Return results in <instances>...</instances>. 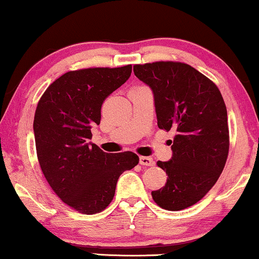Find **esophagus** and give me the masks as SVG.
<instances>
[{"instance_id":"34e87169","label":"esophagus","mask_w":259,"mask_h":259,"mask_svg":"<svg viewBox=\"0 0 259 259\" xmlns=\"http://www.w3.org/2000/svg\"><path fill=\"white\" fill-rule=\"evenodd\" d=\"M139 162H140V165H143V166H153L154 165L153 159L150 157H143V155L139 158Z\"/></svg>"}]
</instances>
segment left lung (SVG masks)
Segmentation results:
<instances>
[{"instance_id": "left-lung-1", "label": "left lung", "mask_w": 259, "mask_h": 259, "mask_svg": "<svg viewBox=\"0 0 259 259\" xmlns=\"http://www.w3.org/2000/svg\"><path fill=\"white\" fill-rule=\"evenodd\" d=\"M133 70L152 90L159 128L176 131L172 158L157 162L166 171L167 182L152 191V198L165 210H184L212 189L225 166V102L218 87L186 63L159 61L136 65Z\"/></svg>"}]
</instances>
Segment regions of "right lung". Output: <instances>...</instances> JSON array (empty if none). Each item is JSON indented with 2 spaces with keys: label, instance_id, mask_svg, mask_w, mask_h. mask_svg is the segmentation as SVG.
Segmentation results:
<instances>
[{
  "label": "right lung",
  "instance_id": "1",
  "mask_svg": "<svg viewBox=\"0 0 259 259\" xmlns=\"http://www.w3.org/2000/svg\"><path fill=\"white\" fill-rule=\"evenodd\" d=\"M131 73V65L73 70L56 79L37 104L34 136L41 169L60 199L80 213L105 210L119 177L139 162L133 152L106 153L90 141L105 99Z\"/></svg>",
  "mask_w": 259,
  "mask_h": 259
}]
</instances>
